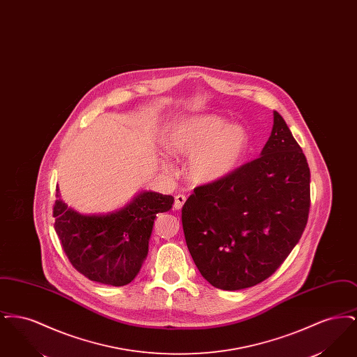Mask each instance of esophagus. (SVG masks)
Listing matches in <instances>:
<instances>
[{
  "label": "esophagus",
  "mask_w": 357,
  "mask_h": 357,
  "mask_svg": "<svg viewBox=\"0 0 357 357\" xmlns=\"http://www.w3.org/2000/svg\"><path fill=\"white\" fill-rule=\"evenodd\" d=\"M186 202V197L183 194H178L175 197V202H174V208L175 210H181L183 207V204Z\"/></svg>",
  "instance_id": "esophagus-1"
}]
</instances>
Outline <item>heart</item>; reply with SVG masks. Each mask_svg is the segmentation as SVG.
Returning a JSON list of instances; mask_svg holds the SVG:
<instances>
[{
	"label": "heart",
	"mask_w": 357,
	"mask_h": 357,
	"mask_svg": "<svg viewBox=\"0 0 357 357\" xmlns=\"http://www.w3.org/2000/svg\"><path fill=\"white\" fill-rule=\"evenodd\" d=\"M165 147L172 155H191L187 176L194 183H213L237 166L248 147V134L237 124L215 116H195L174 124Z\"/></svg>",
	"instance_id": "b5f03b06"
}]
</instances>
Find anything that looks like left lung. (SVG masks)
Returning <instances> with one entry per match:
<instances>
[{"instance_id":"8db88e82","label":"left lung","mask_w":357,"mask_h":357,"mask_svg":"<svg viewBox=\"0 0 357 357\" xmlns=\"http://www.w3.org/2000/svg\"><path fill=\"white\" fill-rule=\"evenodd\" d=\"M310 171L274 111L261 156L217 182L195 187L182 208L188 252L215 288L241 290L269 278L305 230Z\"/></svg>"}]
</instances>
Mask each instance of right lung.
I'll return each mask as SVG.
<instances>
[{"mask_svg": "<svg viewBox=\"0 0 357 357\" xmlns=\"http://www.w3.org/2000/svg\"><path fill=\"white\" fill-rule=\"evenodd\" d=\"M172 204L171 195L147 191L116 213L82 215L59 198L53 204L54 230L77 272L95 282L123 287L140 271L156 214Z\"/></svg>", "mask_w": 357, "mask_h": 357, "instance_id": "right-lung-1", "label": "right lung"}]
</instances>
